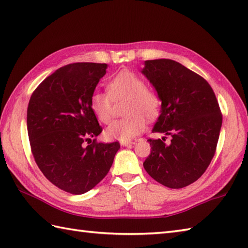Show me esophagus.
Segmentation results:
<instances>
[{
	"mask_svg": "<svg viewBox=\"0 0 248 248\" xmlns=\"http://www.w3.org/2000/svg\"><path fill=\"white\" fill-rule=\"evenodd\" d=\"M135 143L134 141H131V140H128V141H120V145L121 146H124V147H130V146H132V145H134Z\"/></svg>",
	"mask_w": 248,
	"mask_h": 248,
	"instance_id": "obj_1",
	"label": "esophagus"
}]
</instances>
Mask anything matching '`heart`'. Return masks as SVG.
Instances as JSON below:
<instances>
[{"mask_svg":"<svg viewBox=\"0 0 248 248\" xmlns=\"http://www.w3.org/2000/svg\"><path fill=\"white\" fill-rule=\"evenodd\" d=\"M108 92L94 91L89 107L97 119L108 124L112 117L113 101L125 100L124 115L125 117L114 120L105 129L108 140L128 141L136 138L145 130V118H156L161 109V98L154 89L147 88L143 78L131 71H123L116 75L108 84Z\"/></svg>","mask_w":248,"mask_h":248,"instance_id":"b5f03b06","label":"heart"}]
</instances>
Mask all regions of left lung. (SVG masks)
Wrapping results in <instances>:
<instances>
[{"label":"left lung","instance_id":"left-lung-1","mask_svg":"<svg viewBox=\"0 0 248 248\" xmlns=\"http://www.w3.org/2000/svg\"><path fill=\"white\" fill-rule=\"evenodd\" d=\"M161 98V115L152 132L170 135L149 139L151 152L144 167L155 181L170 188L187 186L211 163L223 115L210 84L180 62L161 59L145 62L141 71Z\"/></svg>","mask_w":248,"mask_h":248}]
</instances>
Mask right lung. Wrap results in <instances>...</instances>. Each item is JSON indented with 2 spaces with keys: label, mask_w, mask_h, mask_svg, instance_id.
Masks as SVG:
<instances>
[{
  "label": "right lung",
  "mask_w": 248,
  "mask_h": 248,
  "mask_svg": "<svg viewBox=\"0 0 248 248\" xmlns=\"http://www.w3.org/2000/svg\"><path fill=\"white\" fill-rule=\"evenodd\" d=\"M107 67L66 65L46 78L30 99L26 124L31 154L45 177L67 193L80 195L96 186L120 148L118 141L98 143L102 128L89 107Z\"/></svg>",
  "instance_id": "right-lung-1"
}]
</instances>
